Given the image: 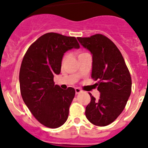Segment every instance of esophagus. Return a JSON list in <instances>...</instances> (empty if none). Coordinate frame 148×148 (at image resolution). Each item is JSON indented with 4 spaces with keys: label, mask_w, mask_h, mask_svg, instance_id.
Wrapping results in <instances>:
<instances>
[{
    "label": "esophagus",
    "mask_w": 148,
    "mask_h": 148,
    "mask_svg": "<svg viewBox=\"0 0 148 148\" xmlns=\"http://www.w3.org/2000/svg\"><path fill=\"white\" fill-rule=\"evenodd\" d=\"M75 92H76V95H78V94H79V93H81V92H82V90H81L79 88H76Z\"/></svg>",
    "instance_id": "34e87169"
}]
</instances>
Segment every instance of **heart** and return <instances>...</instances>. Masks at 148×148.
Masks as SVG:
<instances>
[{"label":"heart","mask_w":148,"mask_h":148,"mask_svg":"<svg viewBox=\"0 0 148 148\" xmlns=\"http://www.w3.org/2000/svg\"><path fill=\"white\" fill-rule=\"evenodd\" d=\"M86 53H86V52H81V53H79V56H78V57L80 56H83V55H84V54H86ZM65 58H66V56L63 58V60H65Z\"/></svg>","instance_id":"1"}]
</instances>
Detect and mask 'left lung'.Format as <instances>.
<instances>
[{
  "label": "left lung",
  "mask_w": 148,
  "mask_h": 148,
  "mask_svg": "<svg viewBox=\"0 0 148 148\" xmlns=\"http://www.w3.org/2000/svg\"><path fill=\"white\" fill-rule=\"evenodd\" d=\"M77 39L92 55L91 77L98 81L95 86L100 92L98 100L89 93L91 101L86 108V116L93 125L106 126L126 106L132 91L130 73L118 47L105 35Z\"/></svg>",
  "instance_id": "8db88e82"
}]
</instances>
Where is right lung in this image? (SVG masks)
Returning <instances> with one entry per match:
<instances>
[{
	"label": "right lung",
	"instance_id": "add662e5",
	"mask_svg": "<svg viewBox=\"0 0 148 148\" xmlns=\"http://www.w3.org/2000/svg\"><path fill=\"white\" fill-rule=\"evenodd\" d=\"M79 47L74 37L48 33L30 46L22 60L21 97L34 117L49 128L62 126L68 118L75 90H62L54 84L53 76L60 73L64 53Z\"/></svg>",
	"mask_w": 148,
	"mask_h": 148
}]
</instances>
